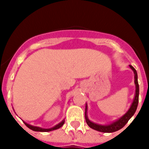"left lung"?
<instances>
[{"label":"left lung","mask_w":149,"mask_h":149,"mask_svg":"<svg viewBox=\"0 0 149 149\" xmlns=\"http://www.w3.org/2000/svg\"><path fill=\"white\" fill-rule=\"evenodd\" d=\"M130 68L134 71V84L136 86V91H135V97H134V101L132 103V106L130 107L127 113H125V115L121 117L119 120H116L115 122L112 123L111 125H97L95 123L91 122V120H89L87 116H86V111H85V119H86V124L89 125V127L93 128V129L98 131L100 132H104V133H111V132H117L118 130L121 129L127 123V121L130 120V118H132V116L134 115L135 111L138 107V104H139V82H138V74H137L136 70L134 69L132 65H130Z\"/></svg>","instance_id":"1"}]
</instances>
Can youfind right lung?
Returning a JSON list of instances; mask_svg holds the SVG:
<instances>
[{
	"instance_id": "1",
	"label": "right lung",
	"mask_w": 149,
	"mask_h": 149,
	"mask_svg": "<svg viewBox=\"0 0 149 149\" xmlns=\"http://www.w3.org/2000/svg\"><path fill=\"white\" fill-rule=\"evenodd\" d=\"M64 122H65V120H63L62 122L59 123L58 125H56L55 127H52V128H49V129H44V128H41V127H35V126H31V125H29V124H27V123H24L25 124V125H26L27 127H29V128H30L31 130H32V131H35V132H51V131H53V130H56V129H58V128H59V127H61L63 125V124H64Z\"/></svg>"
}]
</instances>
